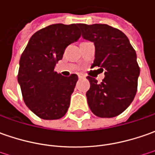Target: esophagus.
I'll return each mask as SVG.
<instances>
[{
  "instance_id": "esophagus-1",
  "label": "esophagus",
  "mask_w": 155,
  "mask_h": 155,
  "mask_svg": "<svg viewBox=\"0 0 155 155\" xmlns=\"http://www.w3.org/2000/svg\"><path fill=\"white\" fill-rule=\"evenodd\" d=\"M78 77H79V79H82V78L86 77V76L83 75V74H78Z\"/></svg>"
}]
</instances>
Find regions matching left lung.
<instances>
[{"label": "left lung", "mask_w": 155, "mask_h": 155, "mask_svg": "<svg viewBox=\"0 0 155 155\" xmlns=\"http://www.w3.org/2000/svg\"><path fill=\"white\" fill-rule=\"evenodd\" d=\"M82 37L94 43L93 66L105 70L101 83L87 76L90 88L87 92L92 112L99 117H113L124 112L137 91L140 68L136 51L120 30L105 24H81Z\"/></svg>", "instance_id": "obj_1"}]
</instances>
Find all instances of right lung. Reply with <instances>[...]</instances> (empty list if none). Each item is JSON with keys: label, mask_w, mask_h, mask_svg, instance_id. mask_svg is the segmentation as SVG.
Listing matches in <instances>:
<instances>
[{"label": "right lung", "mask_w": 155, "mask_h": 155, "mask_svg": "<svg viewBox=\"0 0 155 155\" xmlns=\"http://www.w3.org/2000/svg\"><path fill=\"white\" fill-rule=\"evenodd\" d=\"M79 25L53 24L38 31L20 56L18 81L22 97L42 119H59L69 107L78 76L63 77L55 71V65L68 46L80 38Z\"/></svg>", "instance_id": "add662e5"}]
</instances>
